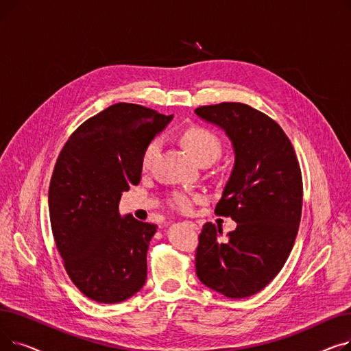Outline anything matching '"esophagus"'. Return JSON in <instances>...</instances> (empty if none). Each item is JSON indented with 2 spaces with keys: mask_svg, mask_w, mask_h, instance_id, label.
Masks as SVG:
<instances>
[{
  "mask_svg": "<svg viewBox=\"0 0 351 351\" xmlns=\"http://www.w3.org/2000/svg\"><path fill=\"white\" fill-rule=\"evenodd\" d=\"M189 225H191V228H192V229H195V230H197V225H195V223H193V222H189Z\"/></svg>",
  "mask_w": 351,
  "mask_h": 351,
  "instance_id": "34e87169",
  "label": "esophagus"
}]
</instances>
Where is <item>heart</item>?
<instances>
[{
  "mask_svg": "<svg viewBox=\"0 0 351 351\" xmlns=\"http://www.w3.org/2000/svg\"><path fill=\"white\" fill-rule=\"evenodd\" d=\"M180 139L188 147V151L197 162H213L223 149V142L220 136L213 132L212 129L205 126H189L182 132ZM159 139H154L146 145L142 154L141 165L143 169H147L154 163L158 151H159ZM200 200L197 195H189L183 192H176L171 197V204L180 212H189L196 202Z\"/></svg>",
  "mask_w": 351,
  "mask_h": 351,
  "instance_id": "obj_1",
  "label": "heart"
}]
</instances>
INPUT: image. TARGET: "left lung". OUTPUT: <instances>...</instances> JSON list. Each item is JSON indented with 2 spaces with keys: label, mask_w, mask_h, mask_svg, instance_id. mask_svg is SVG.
Listing matches in <instances>:
<instances>
[{
  "label": "left lung",
  "mask_w": 351,
  "mask_h": 351,
  "mask_svg": "<svg viewBox=\"0 0 351 351\" xmlns=\"http://www.w3.org/2000/svg\"><path fill=\"white\" fill-rule=\"evenodd\" d=\"M195 114L232 142L234 165L215 212L237 223L228 242H219L222 229L204 225L196 274L226 298H249L276 278L296 241L303 204L299 160L279 123L246 104L200 106Z\"/></svg>",
  "instance_id": "left-lung-1"
}]
</instances>
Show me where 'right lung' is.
Here are the masks:
<instances>
[{
    "label": "right lung",
    "instance_id": "obj_1",
    "mask_svg": "<svg viewBox=\"0 0 351 351\" xmlns=\"http://www.w3.org/2000/svg\"><path fill=\"white\" fill-rule=\"evenodd\" d=\"M173 115L115 104L85 121L55 163L48 208L55 245L72 283L98 303H121L146 280L156 225L121 216L122 192L138 185L142 154Z\"/></svg>",
    "mask_w": 351,
    "mask_h": 351
}]
</instances>
